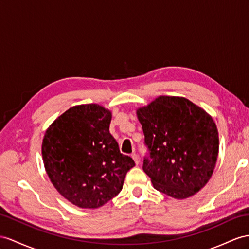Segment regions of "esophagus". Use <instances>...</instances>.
<instances>
[{"label": "esophagus", "instance_id": "1", "mask_svg": "<svg viewBox=\"0 0 249 249\" xmlns=\"http://www.w3.org/2000/svg\"><path fill=\"white\" fill-rule=\"evenodd\" d=\"M131 157H132V159H133V161H135V163H136L137 165H139L140 160H139V157H138V155L136 154V152H135V154H132Z\"/></svg>", "mask_w": 249, "mask_h": 249}]
</instances>
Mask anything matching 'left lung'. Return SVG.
I'll return each mask as SVG.
<instances>
[{
	"label": "left lung",
	"mask_w": 249,
	"mask_h": 249,
	"mask_svg": "<svg viewBox=\"0 0 249 249\" xmlns=\"http://www.w3.org/2000/svg\"><path fill=\"white\" fill-rule=\"evenodd\" d=\"M148 157L143 170L154 187L186 199L206 185L219 154V133L209 114L182 97L161 95L139 108Z\"/></svg>",
	"instance_id": "8db88e82"
}]
</instances>
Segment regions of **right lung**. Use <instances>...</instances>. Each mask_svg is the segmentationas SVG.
I'll use <instances>...</instances> for the list:
<instances>
[{"label":"right lung","instance_id":"right-lung-1","mask_svg":"<svg viewBox=\"0 0 249 249\" xmlns=\"http://www.w3.org/2000/svg\"><path fill=\"white\" fill-rule=\"evenodd\" d=\"M111 112L98 104L69 108L48 127L42 143L44 166L55 189L73 205L98 208L123 187L135 166L109 132Z\"/></svg>","mask_w":249,"mask_h":249}]
</instances>
